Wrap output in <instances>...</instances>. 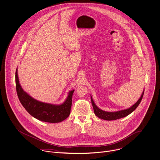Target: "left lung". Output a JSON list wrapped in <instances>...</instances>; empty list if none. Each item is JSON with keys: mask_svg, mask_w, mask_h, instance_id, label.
Returning <instances> with one entry per match:
<instances>
[{"mask_svg": "<svg viewBox=\"0 0 160 160\" xmlns=\"http://www.w3.org/2000/svg\"><path fill=\"white\" fill-rule=\"evenodd\" d=\"M143 93H144V91H143L140 99L132 106L131 107L129 108L126 109V110L114 112H105V111L101 110L100 108H99L98 107L96 106L91 96V100L92 105L93 107L94 112L97 117H98L99 118H100L101 119L105 120H117L119 118H123V117L128 116L130 113H131L141 103L143 96Z\"/></svg>", "mask_w": 160, "mask_h": 160, "instance_id": "1", "label": "left lung"}]
</instances>
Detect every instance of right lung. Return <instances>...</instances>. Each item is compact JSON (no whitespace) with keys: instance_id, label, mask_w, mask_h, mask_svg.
I'll list each match as a JSON object with an SVG mask.
<instances>
[{"instance_id":"1","label":"right lung","mask_w":160,"mask_h":160,"mask_svg":"<svg viewBox=\"0 0 160 160\" xmlns=\"http://www.w3.org/2000/svg\"><path fill=\"white\" fill-rule=\"evenodd\" d=\"M15 81L17 92L21 104L30 115L37 120L54 123L61 122L69 116L74 90L69 92L68 97L62 104L53 105L39 102L24 91L19 83L17 69L15 73Z\"/></svg>"}]
</instances>
